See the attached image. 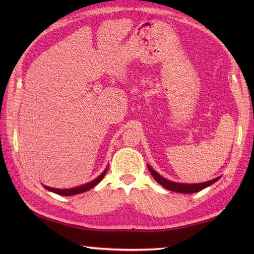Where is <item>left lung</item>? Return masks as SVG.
Wrapping results in <instances>:
<instances>
[{
	"label": "left lung",
	"mask_w": 254,
	"mask_h": 254,
	"mask_svg": "<svg viewBox=\"0 0 254 254\" xmlns=\"http://www.w3.org/2000/svg\"><path fill=\"white\" fill-rule=\"evenodd\" d=\"M147 168L149 170L150 174L154 177V179L157 181L160 186H163L164 188H166L167 190L172 191V192H179V193H195L203 190V189L209 187L210 185H213L214 182H216L217 180H219V178H216V179H213L210 181H206V182H202V183H193V185H188V183H179V182H174L170 180L165 179L164 177H161L158 172H156L152 167L149 165H147Z\"/></svg>",
	"instance_id": "obj_1"
}]
</instances>
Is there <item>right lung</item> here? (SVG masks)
I'll return each mask as SVG.
<instances>
[{
    "instance_id": "right-lung-1",
    "label": "right lung",
    "mask_w": 254,
    "mask_h": 254,
    "mask_svg": "<svg viewBox=\"0 0 254 254\" xmlns=\"http://www.w3.org/2000/svg\"><path fill=\"white\" fill-rule=\"evenodd\" d=\"M107 170H108V167H107V168L105 169V171L102 172V174L98 178H96L95 180L90 181L88 183H85V185L76 187V188H72V189H55V188H51V187H48V186H44V187L47 189L48 191L55 192V193L59 194V195H75V194H79V193H83V192L88 191V190H90L91 188H94L95 186L98 185V183L102 180V178L105 177Z\"/></svg>"
}]
</instances>
